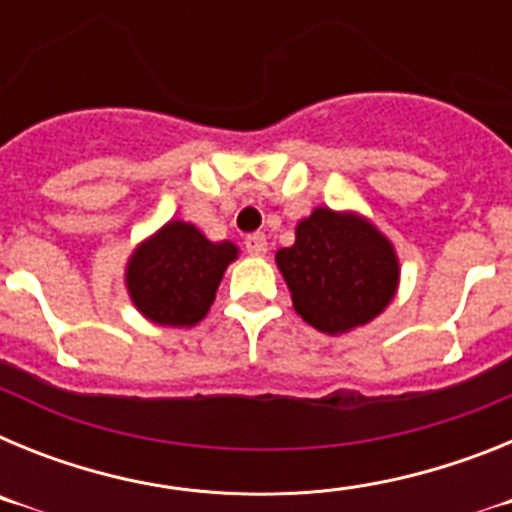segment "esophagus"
I'll use <instances>...</instances> for the list:
<instances>
[{
	"label": "esophagus",
	"instance_id": "obj_1",
	"mask_svg": "<svg viewBox=\"0 0 512 512\" xmlns=\"http://www.w3.org/2000/svg\"><path fill=\"white\" fill-rule=\"evenodd\" d=\"M246 251L251 253V256H264V253H266V235L264 233L246 235Z\"/></svg>",
	"mask_w": 512,
	"mask_h": 512
}]
</instances>
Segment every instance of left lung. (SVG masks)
I'll return each mask as SVG.
<instances>
[{
  "label": "left lung",
  "mask_w": 512,
  "mask_h": 512,
  "mask_svg": "<svg viewBox=\"0 0 512 512\" xmlns=\"http://www.w3.org/2000/svg\"><path fill=\"white\" fill-rule=\"evenodd\" d=\"M277 266L297 315L328 336L374 320L390 305L400 261L387 235L356 212L315 207L277 251Z\"/></svg>",
  "instance_id": "1"
}]
</instances>
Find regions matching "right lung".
<instances>
[{
    "mask_svg": "<svg viewBox=\"0 0 512 512\" xmlns=\"http://www.w3.org/2000/svg\"><path fill=\"white\" fill-rule=\"evenodd\" d=\"M238 246L212 243L184 220H169L133 251L125 287L143 318L156 325L189 328L207 315Z\"/></svg>",
    "mask_w": 512,
    "mask_h": 512,
    "instance_id": "add662e5",
    "label": "right lung"
}]
</instances>
